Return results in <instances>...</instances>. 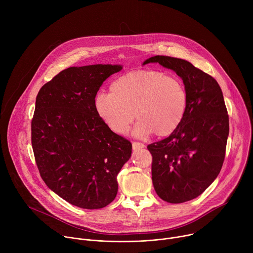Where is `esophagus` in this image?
Wrapping results in <instances>:
<instances>
[{"label": "esophagus", "mask_w": 253, "mask_h": 253, "mask_svg": "<svg viewBox=\"0 0 253 253\" xmlns=\"http://www.w3.org/2000/svg\"><path fill=\"white\" fill-rule=\"evenodd\" d=\"M132 147H133L134 151H137V150H140V149L145 147V145H144L143 143H140V142H133L132 143Z\"/></svg>", "instance_id": "esophagus-1"}]
</instances>
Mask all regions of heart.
I'll return each instance as SVG.
<instances>
[{"label": "heart", "instance_id": "1", "mask_svg": "<svg viewBox=\"0 0 253 253\" xmlns=\"http://www.w3.org/2000/svg\"><path fill=\"white\" fill-rule=\"evenodd\" d=\"M187 105L182 80L156 70L131 71L111 83L110 92L99 91L94 99L98 116L115 133H127L136 116L137 137L172 134L182 123Z\"/></svg>", "mask_w": 253, "mask_h": 253}]
</instances>
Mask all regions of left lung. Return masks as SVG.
<instances>
[{
    "mask_svg": "<svg viewBox=\"0 0 253 253\" xmlns=\"http://www.w3.org/2000/svg\"><path fill=\"white\" fill-rule=\"evenodd\" d=\"M149 63L174 71L187 90L182 123L169 137L147 146L157 195L169 203L186 202L203 193L221 170L229 134L223 94L214 78L186 60L154 56L143 65Z\"/></svg>",
    "mask_w": 253,
    "mask_h": 253,
    "instance_id": "1",
    "label": "left lung"
}]
</instances>
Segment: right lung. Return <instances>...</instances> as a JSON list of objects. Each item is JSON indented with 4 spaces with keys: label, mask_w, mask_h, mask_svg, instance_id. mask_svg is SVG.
<instances>
[{
    "label": "right lung",
    "mask_w": 253,
    "mask_h": 253,
    "mask_svg": "<svg viewBox=\"0 0 253 253\" xmlns=\"http://www.w3.org/2000/svg\"><path fill=\"white\" fill-rule=\"evenodd\" d=\"M122 65L70 67L46 83L36 98L32 146L40 175L61 198L84 209L110 204L117 175L132 144L98 116L94 99Z\"/></svg>",
    "instance_id": "obj_1"
}]
</instances>
